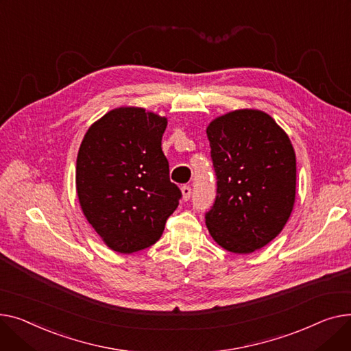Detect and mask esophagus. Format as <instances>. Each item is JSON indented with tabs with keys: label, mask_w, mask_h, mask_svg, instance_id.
<instances>
[{
	"label": "esophagus",
	"mask_w": 351,
	"mask_h": 351,
	"mask_svg": "<svg viewBox=\"0 0 351 351\" xmlns=\"http://www.w3.org/2000/svg\"><path fill=\"white\" fill-rule=\"evenodd\" d=\"M181 194H182V199L184 201H189L190 197H191V187H189V185H182V187H181Z\"/></svg>",
	"instance_id": "1"
}]
</instances>
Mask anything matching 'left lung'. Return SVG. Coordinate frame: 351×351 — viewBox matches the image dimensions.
<instances>
[{"mask_svg":"<svg viewBox=\"0 0 351 351\" xmlns=\"http://www.w3.org/2000/svg\"><path fill=\"white\" fill-rule=\"evenodd\" d=\"M217 198L205 223L232 254H252L275 239L296 198V154L278 123L262 110L238 109L207 128Z\"/></svg>","mask_w":351,"mask_h":351,"instance_id":"left-lung-1","label":"left lung"}]
</instances>
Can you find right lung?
<instances>
[{
	"instance_id": "add662e5",
	"label": "right lung",
	"mask_w": 351,
	"mask_h": 351,
	"mask_svg": "<svg viewBox=\"0 0 351 351\" xmlns=\"http://www.w3.org/2000/svg\"><path fill=\"white\" fill-rule=\"evenodd\" d=\"M167 117L121 106L88 129L76 160L84 215L109 248L133 254L156 243L181 191L161 150Z\"/></svg>"
}]
</instances>
